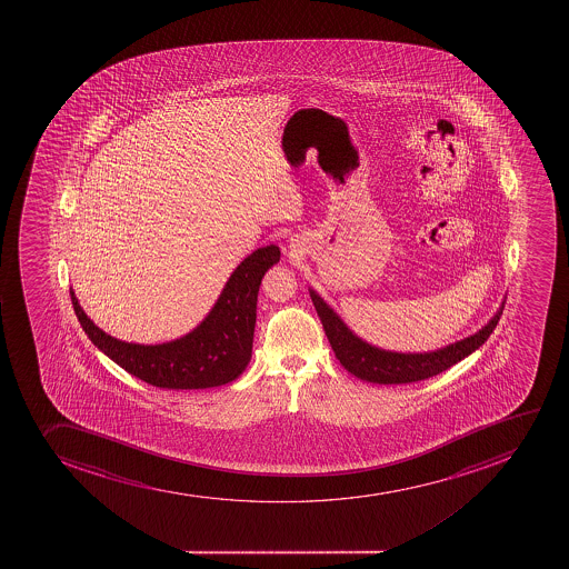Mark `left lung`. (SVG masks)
I'll return each mask as SVG.
<instances>
[{"label":"left lung","mask_w":569,"mask_h":569,"mask_svg":"<svg viewBox=\"0 0 569 569\" xmlns=\"http://www.w3.org/2000/svg\"><path fill=\"white\" fill-rule=\"evenodd\" d=\"M310 295L339 363L350 375L375 383L419 382L447 371L449 367L475 352L486 339L490 338L505 310L502 306L501 310L497 311V316L480 332L458 343L449 345L447 349L427 352V355H399V352H386L363 343L360 338H356L355 333L350 332L349 328L345 327L343 321L328 308L327 302L316 291H310Z\"/></svg>","instance_id":"obj_1"}]
</instances>
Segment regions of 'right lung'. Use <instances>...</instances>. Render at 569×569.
Listing matches in <instances>:
<instances>
[{"label": "right lung", "instance_id": "right-lung-1", "mask_svg": "<svg viewBox=\"0 0 569 569\" xmlns=\"http://www.w3.org/2000/svg\"><path fill=\"white\" fill-rule=\"evenodd\" d=\"M280 261V248H258L242 261L206 321L186 338L163 345L124 343L84 316L70 289L73 311L90 341L142 382L163 389H206L236 380L252 356L261 278Z\"/></svg>", "mask_w": 569, "mask_h": 569}]
</instances>
